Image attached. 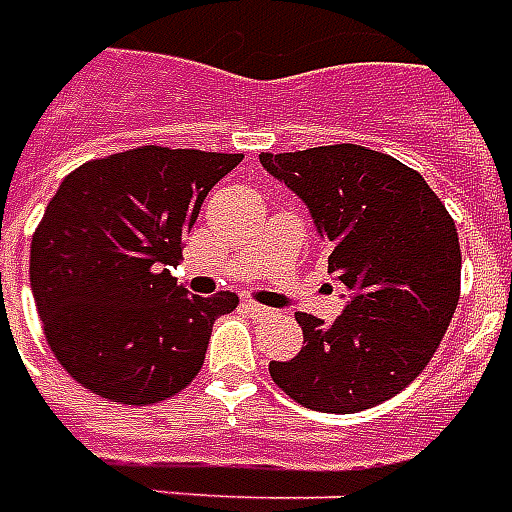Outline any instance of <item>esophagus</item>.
<instances>
[{
  "instance_id": "obj_1",
  "label": "esophagus",
  "mask_w": 512,
  "mask_h": 512,
  "mask_svg": "<svg viewBox=\"0 0 512 512\" xmlns=\"http://www.w3.org/2000/svg\"><path fill=\"white\" fill-rule=\"evenodd\" d=\"M244 310L252 315V318H271L274 310H268L263 304H257V301H244Z\"/></svg>"
}]
</instances>
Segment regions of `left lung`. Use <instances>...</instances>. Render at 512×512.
I'll list each match as a JSON object with an SVG mask.
<instances>
[{
	"label": "left lung",
	"mask_w": 512,
	"mask_h": 512,
	"mask_svg": "<svg viewBox=\"0 0 512 512\" xmlns=\"http://www.w3.org/2000/svg\"><path fill=\"white\" fill-rule=\"evenodd\" d=\"M260 164L310 208L348 290L334 323L299 312L304 348L268 373L296 403L354 414L425 370L461 296L455 222L417 169L362 145L263 153Z\"/></svg>",
	"instance_id": "8db88e82"
}]
</instances>
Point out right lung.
<instances>
[{"instance_id":"right-lung-1","label":"right lung","mask_w":512,"mask_h":512,"mask_svg":"<svg viewBox=\"0 0 512 512\" xmlns=\"http://www.w3.org/2000/svg\"><path fill=\"white\" fill-rule=\"evenodd\" d=\"M241 158L145 145L62 180L32 235L29 282L51 351L84 389L150 406L200 373L213 321L238 296H191L169 266Z\"/></svg>"}]
</instances>
